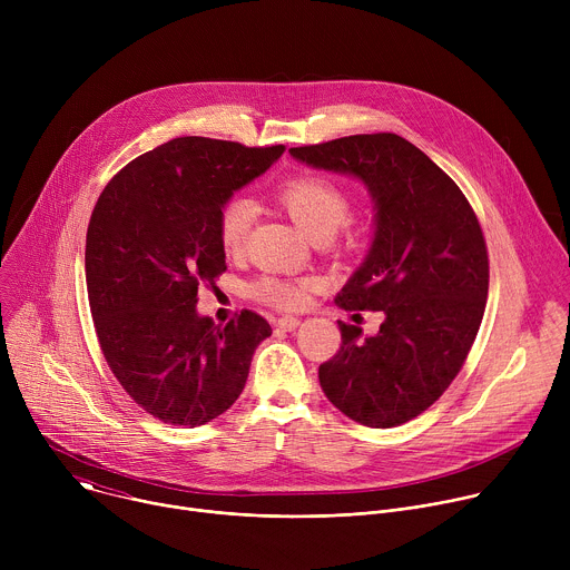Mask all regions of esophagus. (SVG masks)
I'll list each match as a JSON object with an SVG mask.
<instances>
[{
    "mask_svg": "<svg viewBox=\"0 0 570 570\" xmlns=\"http://www.w3.org/2000/svg\"><path fill=\"white\" fill-rule=\"evenodd\" d=\"M299 317H295V315H282V317H277L275 320V324L277 327L282 330V332H295L297 327H299Z\"/></svg>",
    "mask_w": 570,
    "mask_h": 570,
    "instance_id": "1",
    "label": "esophagus"
}]
</instances>
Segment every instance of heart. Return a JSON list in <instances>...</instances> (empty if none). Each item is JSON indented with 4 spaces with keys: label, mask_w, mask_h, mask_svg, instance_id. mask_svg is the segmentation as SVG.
Returning a JSON list of instances; mask_svg holds the SVG:
<instances>
[{
    "label": "heart",
    "mask_w": 570,
    "mask_h": 570,
    "mask_svg": "<svg viewBox=\"0 0 570 570\" xmlns=\"http://www.w3.org/2000/svg\"><path fill=\"white\" fill-rule=\"evenodd\" d=\"M279 200L311 240H330L350 218L347 194L336 183L320 176H299L284 183L279 187ZM255 216L257 207L246 196L229 198L220 209L218 234L223 248L229 255H238L246 248ZM311 286V279H284L277 275H264L250 286V293L264 304L277 308H295L306 299Z\"/></svg>",
    "instance_id": "b5f03b06"
}]
</instances>
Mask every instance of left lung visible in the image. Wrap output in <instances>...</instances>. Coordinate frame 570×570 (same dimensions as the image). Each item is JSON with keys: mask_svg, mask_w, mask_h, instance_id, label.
<instances>
[{"mask_svg": "<svg viewBox=\"0 0 570 570\" xmlns=\"http://www.w3.org/2000/svg\"><path fill=\"white\" fill-rule=\"evenodd\" d=\"M302 165L358 180L374 207L363 264L336 295L345 311H381L374 336L338 320V354L320 385L350 420L392 429L451 385L484 313L490 262L460 187L409 139L352 135L288 150Z\"/></svg>", "mask_w": 570, "mask_h": 570, "instance_id": "obj_1", "label": "left lung"}]
</instances>
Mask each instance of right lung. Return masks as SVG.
I'll use <instances>...</instances> for the list:
<instances>
[{
    "mask_svg": "<svg viewBox=\"0 0 570 570\" xmlns=\"http://www.w3.org/2000/svg\"><path fill=\"white\" fill-rule=\"evenodd\" d=\"M282 153L176 137L132 159L99 196L86 243L97 336L124 390L165 424L196 429L223 415L273 334L253 311L223 327L196 304L198 286L227 268L220 209Z\"/></svg>",
    "mask_w": 570,
    "mask_h": 570,
    "instance_id": "obj_1",
    "label": "right lung"
}]
</instances>
